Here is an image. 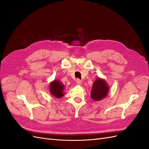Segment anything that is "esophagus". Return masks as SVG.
Returning <instances> with one entry per match:
<instances>
[{
	"label": "esophagus",
	"mask_w": 149,
	"mask_h": 149,
	"mask_svg": "<svg viewBox=\"0 0 149 149\" xmlns=\"http://www.w3.org/2000/svg\"><path fill=\"white\" fill-rule=\"evenodd\" d=\"M76 83L78 85H81L82 82H81V81L79 79H76Z\"/></svg>",
	"instance_id": "obj_1"
}]
</instances>
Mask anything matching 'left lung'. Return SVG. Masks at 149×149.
Listing matches in <instances>:
<instances>
[{
  "label": "left lung",
  "instance_id": "8db88e82",
  "mask_svg": "<svg viewBox=\"0 0 149 149\" xmlns=\"http://www.w3.org/2000/svg\"><path fill=\"white\" fill-rule=\"evenodd\" d=\"M109 91V86L106 81L100 78L94 81L91 92V97L94 101H100L104 98Z\"/></svg>",
  "mask_w": 149,
  "mask_h": 149
}]
</instances>
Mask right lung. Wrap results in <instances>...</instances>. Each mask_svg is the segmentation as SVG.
Wrapping results in <instances>:
<instances>
[{"label":"right lung","mask_w":149,"mask_h":149,"mask_svg":"<svg viewBox=\"0 0 149 149\" xmlns=\"http://www.w3.org/2000/svg\"><path fill=\"white\" fill-rule=\"evenodd\" d=\"M64 85L60 81L55 79L49 84V93L56 98H60L64 96Z\"/></svg>","instance_id":"1"}]
</instances>
